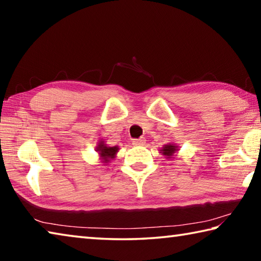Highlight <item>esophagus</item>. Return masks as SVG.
Here are the masks:
<instances>
[{
	"instance_id": "34e87169",
	"label": "esophagus",
	"mask_w": 261,
	"mask_h": 261,
	"mask_svg": "<svg viewBox=\"0 0 261 261\" xmlns=\"http://www.w3.org/2000/svg\"><path fill=\"white\" fill-rule=\"evenodd\" d=\"M145 143H146V139L145 138H138L132 140V145H134V146H143Z\"/></svg>"
}]
</instances>
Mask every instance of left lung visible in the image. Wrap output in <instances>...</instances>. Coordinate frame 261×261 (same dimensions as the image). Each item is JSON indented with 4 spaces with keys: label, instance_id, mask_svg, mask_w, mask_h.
<instances>
[{
    "label": "left lung",
    "instance_id": "8db88e82",
    "mask_svg": "<svg viewBox=\"0 0 261 261\" xmlns=\"http://www.w3.org/2000/svg\"><path fill=\"white\" fill-rule=\"evenodd\" d=\"M175 151H176V146H174V145H166L162 149V153L163 155H166L168 156V159H169L175 153Z\"/></svg>",
    "mask_w": 261,
    "mask_h": 261
}]
</instances>
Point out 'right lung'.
<instances>
[{
	"instance_id": "right-lung-1",
	"label": "right lung",
	"mask_w": 261,
	"mask_h": 261,
	"mask_svg": "<svg viewBox=\"0 0 261 261\" xmlns=\"http://www.w3.org/2000/svg\"><path fill=\"white\" fill-rule=\"evenodd\" d=\"M99 151L100 156L102 158L103 162H108L109 159H113L115 156V154L118 151V147L117 146H113V147H107L103 143H100L98 148H96Z\"/></svg>"
}]
</instances>
